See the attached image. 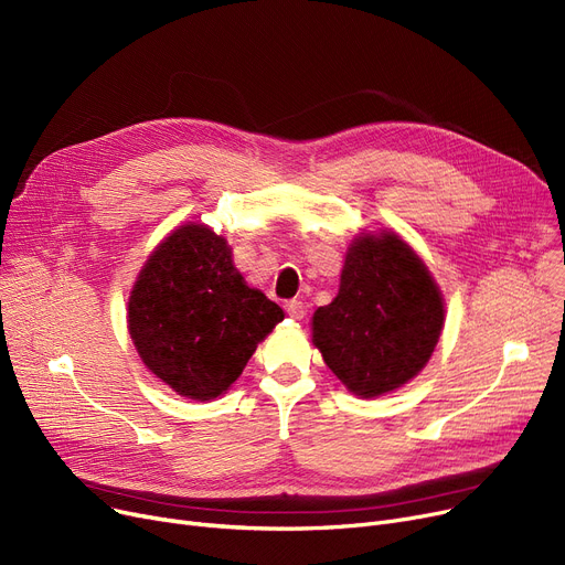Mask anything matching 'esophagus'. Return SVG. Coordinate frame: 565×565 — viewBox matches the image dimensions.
Masks as SVG:
<instances>
[{
  "mask_svg": "<svg viewBox=\"0 0 565 565\" xmlns=\"http://www.w3.org/2000/svg\"><path fill=\"white\" fill-rule=\"evenodd\" d=\"M284 309H286V313H288L290 318H295V320H302V318L307 316V307H305V302H300V300L286 302Z\"/></svg>",
  "mask_w": 565,
  "mask_h": 565,
  "instance_id": "esophagus-1",
  "label": "esophagus"
}]
</instances>
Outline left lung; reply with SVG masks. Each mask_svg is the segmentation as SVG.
<instances>
[{"label":"left lung","mask_w":565,"mask_h":565,"mask_svg":"<svg viewBox=\"0 0 565 565\" xmlns=\"http://www.w3.org/2000/svg\"><path fill=\"white\" fill-rule=\"evenodd\" d=\"M444 302L424 260L398 235L352 243L339 295L313 313V343L324 364L364 398L398 390L437 345Z\"/></svg>","instance_id":"left-lung-1"}]
</instances>
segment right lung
I'll list each match as a JSON object with an SVG mask.
<instances>
[{
  "instance_id": "1",
  "label": "right lung",
  "mask_w": 565,
  "mask_h": 565,
  "mask_svg": "<svg viewBox=\"0 0 565 565\" xmlns=\"http://www.w3.org/2000/svg\"><path fill=\"white\" fill-rule=\"evenodd\" d=\"M279 320V305L245 284L224 237L203 224L167 237L141 267L128 302V330L143 364L194 401L224 394Z\"/></svg>"
}]
</instances>
